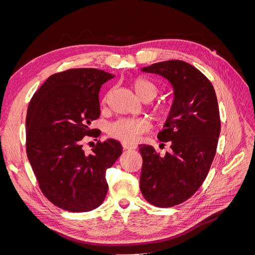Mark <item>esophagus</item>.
Masks as SVG:
<instances>
[{"mask_svg":"<svg viewBox=\"0 0 255 255\" xmlns=\"http://www.w3.org/2000/svg\"><path fill=\"white\" fill-rule=\"evenodd\" d=\"M122 146L125 150H134L136 149V145L134 144H128V143H122Z\"/></svg>","mask_w":255,"mask_h":255,"instance_id":"esophagus-1","label":"esophagus"}]
</instances>
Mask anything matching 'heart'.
Listing matches in <instances>:
<instances>
[{"mask_svg":"<svg viewBox=\"0 0 255 255\" xmlns=\"http://www.w3.org/2000/svg\"><path fill=\"white\" fill-rule=\"evenodd\" d=\"M134 89L137 95L143 100H152L158 94V88L155 84L148 79L137 78L134 83ZM107 97L103 100L105 103ZM157 114H164V110H156ZM152 125L146 118H120L111 123L109 127V134L111 137L115 138L123 143L134 144L140 139V137L149 132Z\"/></svg>","mask_w":255,"mask_h":255,"instance_id":"heart-1","label":"heart"}]
</instances>
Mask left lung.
Listing matches in <instances>:
<instances>
[{"mask_svg": "<svg viewBox=\"0 0 255 255\" xmlns=\"http://www.w3.org/2000/svg\"><path fill=\"white\" fill-rule=\"evenodd\" d=\"M171 83L174 101L159 141H170V153L141 144L140 190L154 206L171 207L188 200L201 187L215 157L220 115L212 83L183 60H166L142 69Z\"/></svg>", "mask_w": 255, "mask_h": 255, "instance_id": "obj_1", "label": "left lung"}]
</instances>
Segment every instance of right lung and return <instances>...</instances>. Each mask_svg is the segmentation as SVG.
<instances>
[{
	"instance_id": "add662e5",
	"label": "right lung",
	"mask_w": 255,
	"mask_h": 255,
	"mask_svg": "<svg viewBox=\"0 0 255 255\" xmlns=\"http://www.w3.org/2000/svg\"><path fill=\"white\" fill-rule=\"evenodd\" d=\"M113 75L96 68L52 74L30 99L26 114V154L44 197L68 212H89L101 205L109 189L106 170L122 154L115 139L83 149L100 117L99 91Z\"/></svg>"
}]
</instances>
